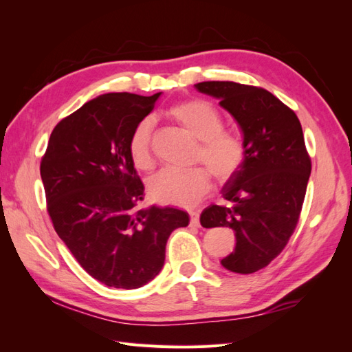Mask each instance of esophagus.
I'll use <instances>...</instances> for the list:
<instances>
[{
    "instance_id": "34e87169",
    "label": "esophagus",
    "mask_w": 352,
    "mask_h": 352,
    "mask_svg": "<svg viewBox=\"0 0 352 352\" xmlns=\"http://www.w3.org/2000/svg\"><path fill=\"white\" fill-rule=\"evenodd\" d=\"M189 217H190L189 225L198 228V226H199V214H198V212H197V211H190V212H189Z\"/></svg>"
}]
</instances>
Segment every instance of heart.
Masks as SVG:
<instances>
[{"label":"heart","instance_id":"heart-1","mask_svg":"<svg viewBox=\"0 0 352 352\" xmlns=\"http://www.w3.org/2000/svg\"><path fill=\"white\" fill-rule=\"evenodd\" d=\"M167 114L199 141L195 162L207 168H164L151 177L148 192L160 204L194 207L210 190V173L219 184L229 182L239 173L247 158V145L238 133L223 129L221 114L208 101L188 100L173 105ZM153 120L145 117L129 138V154L140 168L153 164Z\"/></svg>","mask_w":352,"mask_h":352}]
</instances>
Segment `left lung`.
I'll return each mask as SVG.
<instances>
[{"mask_svg":"<svg viewBox=\"0 0 352 352\" xmlns=\"http://www.w3.org/2000/svg\"><path fill=\"white\" fill-rule=\"evenodd\" d=\"M195 88L220 100L238 122L247 145L239 173L221 188L230 206H210L202 228H230L236 245L225 269L250 274L269 265L286 247L300 220L311 158L294 110L269 91L236 82H201Z\"/></svg>","mask_w":352,"mask_h":352,"instance_id":"1","label":"left lung"}]
</instances>
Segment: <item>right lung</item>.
<instances>
[{
  "mask_svg": "<svg viewBox=\"0 0 352 352\" xmlns=\"http://www.w3.org/2000/svg\"><path fill=\"white\" fill-rule=\"evenodd\" d=\"M160 95L111 92L88 101L54 127L41 160L57 235L85 272L111 287L136 289L153 280L170 233L189 223L177 208H136L144 184L129 138Z\"/></svg>",
  "mask_w": 352,
  "mask_h": 352,
  "instance_id": "right-lung-1",
  "label": "right lung"
}]
</instances>
